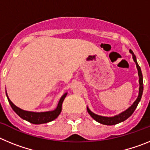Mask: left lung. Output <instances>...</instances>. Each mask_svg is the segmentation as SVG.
Masks as SVG:
<instances>
[{
	"mask_svg": "<svg viewBox=\"0 0 150 150\" xmlns=\"http://www.w3.org/2000/svg\"><path fill=\"white\" fill-rule=\"evenodd\" d=\"M129 52H130V53L132 55V58H133L134 62L135 64H136V67H137V72H138V76H139L138 96H137V99L135 100V101L132 104V105L130 106L128 109L125 110L123 111V112H120V113H119V114L113 116H100V115L95 114V113H94L93 112H91V111L90 110L88 107H87V111H88V112L89 113L90 116L93 118L95 121L100 123V124L106 125H112L118 124V123H120L122 122L125 121V120H126L128 118H129L130 116H132V113L134 112V111L135 109L137 108L140 99H141V97H142V95H143V91H144V82H143L142 72H141V69H140V66H139L138 64H137L136 56L134 55V52H132V50H130Z\"/></svg>",
	"mask_w": 150,
	"mask_h": 150,
	"instance_id": "left-lung-1",
	"label": "left lung"
}]
</instances>
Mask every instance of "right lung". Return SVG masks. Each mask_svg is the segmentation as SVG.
Returning <instances> with one entry per match:
<instances>
[{"label":"right lung","mask_w":150,"mask_h":150,"mask_svg":"<svg viewBox=\"0 0 150 150\" xmlns=\"http://www.w3.org/2000/svg\"><path fill=\"white\" fill-rule=\"evenodd\" d=\"M6 98L8 99V101H9L10 106H11L12 109L15 111V112L18 116H20L22 119L29 122L32 123V124L39 125L53 121L54 120H55L59 116V114L62 112V103H63L64 100L65 98V97L67 96V92H65L61 97L60 100H59V103H58V105H57L56 108L55 110L51 111H46V112H32V111L24 110L21 109V108L17 107V106H16L10 100V99L8 97L7 93H6Z\"/></svg>","instance_id":"obj_1"}]
</instances>
